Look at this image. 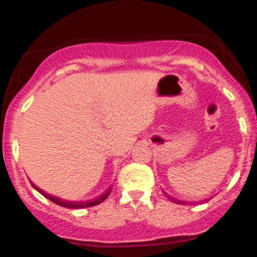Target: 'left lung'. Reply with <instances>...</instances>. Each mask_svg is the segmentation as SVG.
Listing matches in <instances>:
<instances>
[{
	"label": "left lung",
	"instance_id": "1",
	"mask_svg": "<svg viewBox=\"0 0 257 257\" xmlns=\"http://www.w3.org/2000/svg\"><path fill=\"white\" fill-rule=\"evenodd\" d=\"M167 197H168V198H169L170 200H173L174 203H178V204H185L184 200H178V199H175V198H172V197H170V196H167Z\"/></svg>",
	"mask_w": 257,
	"mask_h": 257
}]
</instances>
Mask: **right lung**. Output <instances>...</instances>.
Here are the masks:
<instances>
[{
    "instance_id": "obj_1",
    "label": "right lung",
    "mask_w": 257,
    "mask_h": 257,
    "mask_svg": "<svg viewBox=\"0 0 257 257\" xmlns=\"http://www.w3.org/2000/svg\"><path fill=\"white\" fill-rule=\"evenodd\" d=\"M31 185L34 186L35 190H37L38 192H40L42 196L46 197V198H48L49 200H52L53 203H55V204L60 205V206H64V208H69V209H82V208H89V206H94L96 204H100L101 202H104V200L107 198L108 194L111 193V187L107 188L106 190L105 193L100 194L96 199H93V200H89V202H72V200H63L61 198H58V197H54V196H51V194L46 193L44 191L41 190V188H38L37 186H35L34 184L31 182Z\"/></svg>"
}]
</instances>
